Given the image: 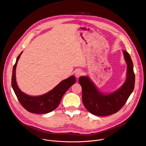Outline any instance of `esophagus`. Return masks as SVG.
<instances>
[{"mask_svg": "<svg viewBox=\"0 0 146 146\" xmlns=\"http://www.w3.org/2000/svg\"><path fill=\"white\" fill-rule=\"evenodd\" d=\"M82 74H83V72H82V70H80V69L76 70V72H75V76H76V77H77V78L80 77L81 76H82Z\"/></svg>", "mask_w": 146, "mask_h": 146, "instance_id": "34e87169", "label": "esophagus"}]
</instances>
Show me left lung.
<instances>
[{
	"label": "left lung",
	"mask_w": 146,
	"mask_h": 146,
	"mask_svg": "<svg viewBox=\"0 0 146 146\" xmlns=\"http://www.w3.org/2000/svg\"><path fill=\"white\" fill-rule=\"evenodd\" d=\"M127 64V78L123 84L110 94L100 92L87 76H81L78 81L82 87V100L86 109L98 116H106L118 111L125 105L135 87V75L130 55L123 50Z\"/></svg>",
	"instance_id": "left-lung-1"
}]
</instances>
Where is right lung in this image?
Masks as SVG:
<instances>
[{"mask_svg": "<svg viewBox=\"0 0 146 146\" xmlns=\"http://www.w3.org/2000/svg\"><path fill=\"white\" fill-rule=\"evenodd\" d=\"M23 52L18 56L13 68L11 86L21 105L27 111L32 113L46 114L57 108L62 96L68 89L76 82V77L72 76L62 81L47 93L37 96H32L23 92L19 90L16 82L15 69L18 59Z\"/></svg>", "mask_w": 146, "mask_h": 146, "instance_id": "1", "label": "right lung"}]
</instances>
